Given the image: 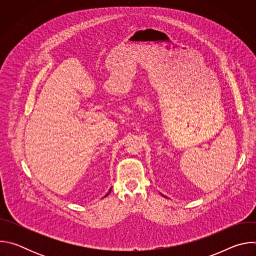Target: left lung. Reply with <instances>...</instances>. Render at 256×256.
Returning a JSON list of instances; mask_svg holds the SVG:
<instances>
[{"label":"left lung","mask_w":256,"mask_h":256,"mask_svg":"<svg viewBox=\"0 0 256 256\" xmlns=\"http://www.w3.org/2000/svg\"><path fill=\"white\" fill-rule=\"evenodd\" d=\"M162 196H163V194H162Z\"/></svg>","instance_id":"left-lung-1"}]
</instances>
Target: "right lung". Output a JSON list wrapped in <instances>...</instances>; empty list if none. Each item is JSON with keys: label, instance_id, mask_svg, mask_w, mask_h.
Here are the masks:
<instances>
[{"label": "right lung", "instance_id": "add662e5", "mask_svg": "<svg viewBox=\"0 0 256 256\" xmlns=\"http://www.w3.org/2000/svg\"><path fill=\"white\" fill-rule=\"evenodd\" d=\"M110 192H112V188H110V190H109V192H108L105 194V196H107L109 194H110Z\"/></svg>", "mask_w": 256, "mask_h": 256}]
</instances>
